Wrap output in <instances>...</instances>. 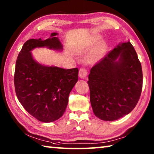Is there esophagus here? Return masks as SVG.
<instances>
[{"instance_id": "34e87169", "label": "esophagus", "mask_w": 154, "mask_h": 154, "mask_svg": "<svg viewBox=\"0 0 154 154\" xmlns=\"http://www.w3.org/2000/svg\"><path fill=\"white\" fill-rule=\"evenodd\" d=\"M87 75H88V72L86 71V69H83V68L79 69V76L80 78H82V79H84V78L86 77Z\"/></svg>"}]
</instances>
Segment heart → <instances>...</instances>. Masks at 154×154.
<instances>
[{
    "mask_svg": "<svg viewBox=\"0 0 154 154\" xmlns=\"http://www.w3.org/2000/svg\"><path fill=\"white\" fill-rule=\"evenodd\" d=\"M98 42L99 41L98 38H94L90 41L89 45H95V44H97ZM105 47L103 45L98 46V48L95 49L92 52H91L90 55L88 56V61L90 62V63H96V62L100 60L103 58L104 55H105Z\"/></svg>",
    "mask_w": 154,
    "mask_h": 154,
    "instance_id": "heart-1",
    "label": "heart"
}]
</instances>
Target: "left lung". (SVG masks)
I'll list each match as a JSON object with an SVG mask.
<instances>
[{
    "mask_svg": "<svg viewBox=\"0 0 154 154\" xmlns=\"http://www.w3.org/2000/svg\"><path fill=\"white\" fill-rule=\"evenodd\" d=\"M90 103L95 116L114 121L130 113L143 87L141 64L130 41L120 43L90 70Z\"/></svg>",
    "mask_w": 154,
    "mask_h": 154,
    "instance_id": "1",
    "label": "left lung"
}]
</instances>
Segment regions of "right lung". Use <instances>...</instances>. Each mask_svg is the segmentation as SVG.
I'll use <instances>...</instances> for the list:
<instances>
[{
	"label": "right lung",
	"instance_id": "right-lung-1",
	"mask_svg": "<svg viewBox=\"0 0 154 154\" xmlns=\"http://www.w3.org/2000/svg\"><path fill=\"white\" fill-rule=\"evenodd\" d=\"M53 32L45 40H28L18 54L15 64L14 85L18 100L31 116L49 123L64 114L69 96L78 81L77 68L64 69L38 63L31 53L34 49L47 48L62 51L63 46Z\"/></svg>",
	"mask_w": 154,
	"mask_h": 154
}]
</instances>
